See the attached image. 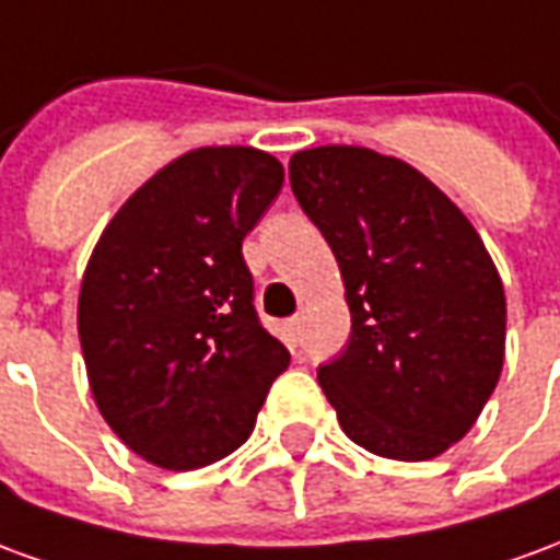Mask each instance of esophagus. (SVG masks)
<instances>
[{"mask_svg":"<svg viewBox=\"0 0 560 560\" xmlns=\"http://www.w3.org/2000/svg\"><path fill=\"white\" fill-rule=\"evenodd\" d=\"M284 339L291 348H296V341H300V317H288L284 320Z\"/></svg>","mask_w":560,"mask_h":560,"instance_id":"esophagus-1","label":"esophagus"}]
</instances>
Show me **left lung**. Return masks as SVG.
I'll list each match as a JSON object with an SVG mask.
<instances>
[{
    "mask_svg": "<svg viewBox=\"0 0 560 560\" xmlns=\"http://www.w3.org/2000/svg\"><path fill=\"white\" fill-rule=\"evenodd\" d=\"M291 188L351 308L348 348L317 369L341 429L375 456H441L504 369V284L480 233L432 179L375 149H303Z\"/></svg>",
    "mask_w": 560,
    "mask_h": 560,
    "instance_id": "left-lung-1",
    "label": "left lung"
}]
</instances>
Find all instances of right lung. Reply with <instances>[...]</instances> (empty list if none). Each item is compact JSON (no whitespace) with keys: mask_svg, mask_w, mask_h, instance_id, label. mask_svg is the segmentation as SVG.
Listing matches in <instances>:
<instances>
[{"mask_svg":"<svg viewBox=\"0 0 560 560\" xmlns=\"http://www.w3.org/2000/svg\"><path fill=\"white\" fill-rule=\"evenodd\" d=\"M281 183L264 149H191L140 185L92 248L78 300L90 389L116 438L159 468L231 456L291 363L257 320L243 260Z\"/></svg>","mask_w":560,"mask_h":560,"instance_id":"1","label":"right lung"}]
</instances>
